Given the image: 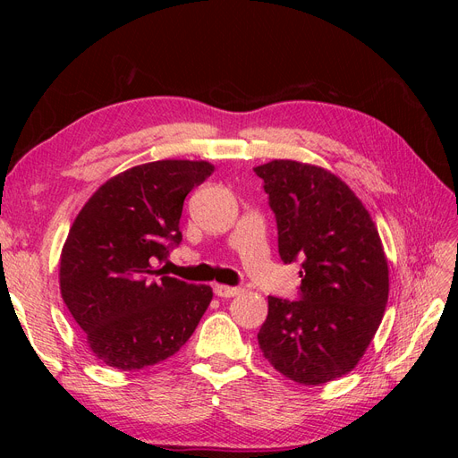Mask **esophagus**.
<instances>
[{
  "label": "esophagus",
  "instance_id": "esophagus-1",
  "mask_svg": "<svg viewBox=\"0 0 458 458\" xmlns=\"http://www.w3.org/2000/svg\"><path fill=\"white\" fill-rule=\"evenodd\" d=\"M214 293L216 296L219 298H233L242 293V288H237V286H227V284H216L214 286Z\"/></svg>",
  "mask_w": 458,
  "mask_h": 458
}]
</instances>
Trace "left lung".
<instances>
[{"label":"left lung","mask_w":458,"mask_h":458,"mask_svg":"<svg viewBox=\"0 0 458 458\" xmlns=\"http://www.w3.org/2000/svg\"><path fill=\"white\" fill-rule=\"evenodd\" d=\"M279 229L284 263L301 261L300 298H267L263 357L303 386L348 374L382 323L390 271L377 225L338 175L306 162L256 165Z\"/></svg>","instance_id":"obj_1"}]
</instances>
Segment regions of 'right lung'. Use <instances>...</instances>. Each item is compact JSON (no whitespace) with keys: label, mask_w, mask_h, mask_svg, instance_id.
Returning <instances> with one entry per match:
<instances>
[{"label":"right lung","mask_w":458,"mask_h":458,"mask_svg":"<svg viewBox=\"0 0 458 458\" xmlns=\"http://www.w3.org/2000/svg\"><path fill=\"white\" fill-rule=\"evenodd\" d=\"M206 160H157L110 177L76 216L64 241L61 296L93 355L137 370L182 350L212 301L208 284L155 269L182 242L179 219Z\"/></svg>","instance_id":"add662e5"}]
</instances>
